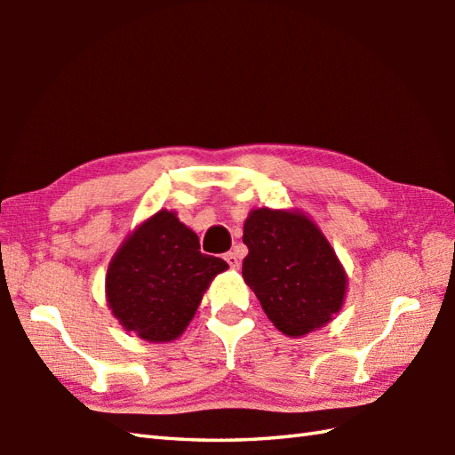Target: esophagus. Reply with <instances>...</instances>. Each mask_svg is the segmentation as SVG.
Returning <instances> with one entry per match:
<instances>
[{
	"label": "esophagus",
	"mask_w": 455,
	"mask_h": 455,
	"mask_svg": "<svg viewBox=\"0 0 455 455\" xmlns=\"http://www.w3.org/2000/svg\"><path fill=\"white\" fill-rule=\"evenodd\" d=\"M225 259H227V264L233 267V269H236L238 266H240V259H238V256H236V252H228V254H225Z\"/></svg>",
	"instance_id": "obj_1"
}]
</instances>
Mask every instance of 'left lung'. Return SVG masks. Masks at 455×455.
Segmentation results:
<instances>
[{"label":"left lung","mask_w":455,"mask_h":455,"mask_svg":"<svg viewBox=\"0 0 455 455\" xmlns=\"http://www.w3.org/2000/svg\"><path fill=\"white\" fill-rule=\"evenodd\" d=\"M243 240L244 282L277 331L303 336L340 311L346 274L313 220L301 212L256 209Z\"/></svg>","instance_id":"left-lung-1"}]
</instances>
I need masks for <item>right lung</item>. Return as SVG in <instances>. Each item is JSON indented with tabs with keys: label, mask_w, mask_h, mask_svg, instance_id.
Masks as SVG:
<instances>
[{
	"label": "right lung",
	"mask_w": 455,
	"mask_h": 455,
	"mask_svg": "<svg viewBox=\"0 0 455 455\" xmlns=\"http://www.w3.org/2000/svg\"><path fill=\"white\" fill-rule=\"evenodd\" d=\"M197 235L170 211L144 220L108 269V301L127 331L170 342L196 315L211 279L228 267L201 254Z\"/></svg>",
	"instance_id": "add662e5"
}]
</instances>
